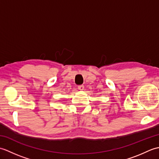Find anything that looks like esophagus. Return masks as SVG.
<instances>
[{
    "instance_id": "1",
    "label": "esophagus",
    "mask_w": 159,
    "mask_h": 159,
    "mask_svg": "<svg viewBox=\"0 0 159 159\" xmlns=\"http://www.w3.org/2000/svg\"><path fill=\"white\" fill-rule=\"evenodd\" d=\"M78 89H79V90H83L84 89V85H79V86H78Z\"/></svg>"
}]
</instances>
